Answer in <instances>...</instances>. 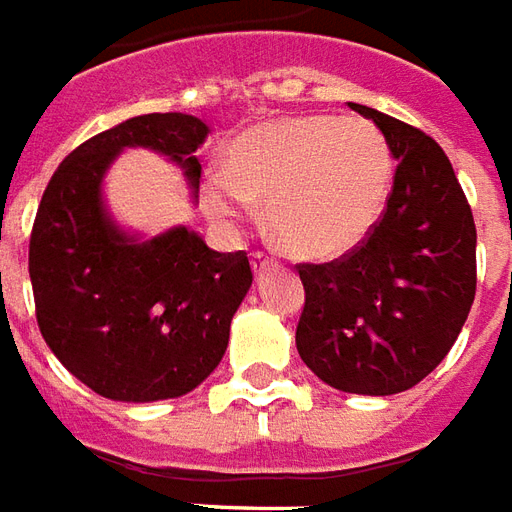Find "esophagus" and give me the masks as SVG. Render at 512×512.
Segmentation results:
<instances>
[{"label": "esophagus", "instance_id": "1", "mask_svg": "<svg viewBox=\"0 0 512 512\" xmlns=\"http://www.w3.org/2000/svg\"><path fill=\"white\" fill-rule=\"evenodd\" d=\"M251 264H253V272H256V275H261L264 270H270L272 259L270 256H264V253H253Z\"/></svg>", "mask_w": 512, "mask_h": 512}]
</instances>
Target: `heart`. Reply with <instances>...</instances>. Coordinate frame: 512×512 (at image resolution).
<instances>
[{
    "label": "heart",
    "instance_id": "heart-1",
    "mask_svg": "<svg viewBox=\"0 0 512 512\" xmlns=\"http://www.w3.org/2000/svg\"><path fill=\"white\" fill-rule=\"evenodd\" d=\"M393 155L368 119L297 114L231 138L223 174L201 185L207 215L231 223L264 201L272 237L302 259H338L360 248L382 218Z\"/></svg>",
    "mask_w": 512,
    "mask_h": 512
}]
</instances>
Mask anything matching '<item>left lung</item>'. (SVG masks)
<instances>
[{
	"label": "left lung",
	"instance_id": "obj_1",
	"mask_svg": "<svg viewBox=\"0 0 512 512\" xmlns=\"http://www.w3.org/2000/svg\"><path fill=\"white\" fill-rule=\"evenodd\" d=\"M398 160L387 210L368 240L330 264H302L297 352L341 393H404L445 360L475 302L477 231L450 160L423 130L376 108Z\"/></svg>",
	"mask_w": 512,
	"mask_h": 512
}]
</instances>
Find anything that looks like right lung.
<instances>
[{
  "instance_id": "obj_1",
  "label": "right lung",
  "mask_w": 512,
  "mask_h": 512,
  "mask_svg": "<svg viewBox=\"0 0 512 512\" xmlns=\"http://www.w3.org/2000/svg\"><path fill=\"white\" fill-rule=\"evenodd\" d=\"M204 138L207 125L179 111L125 119L73 149L37 207L29 278L40 333L78 382L111 401L196 390L223 360L251 289L245 251H212L188 226L147 237L106 204V174L125 149L171 160L199 199Z\"/></svg>"
}]
</instances>
